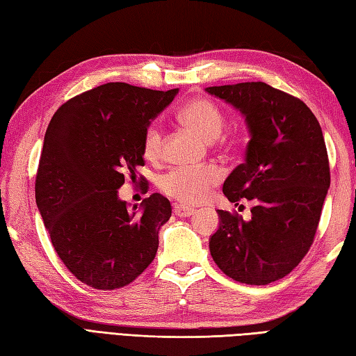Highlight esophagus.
<instances>
[{
  "instance_id": "1",
  "label": "esophagus",
  "mask_w": 356,
  "mask_h": 356,
  "mask_svg": "<svg viewBox=\"0 0 356 356\" xmlns=\"http://www.w3.org/2000/svg\"><path fill=\"white\" fill-rule=\"evenodd\" d=\"M174 214H176L177 217H190L191 214H194V208L191 207H186V205H182V203H176L172 208Z\"/></svg>"
}]
</instances>
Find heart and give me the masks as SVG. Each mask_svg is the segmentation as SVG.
Wrapping results in <instances>:
<instances>
[{
	"mask_svg": "<svg viewBox=\"0 0 356 356\" xmlns=\"http://www.w3.org/2000/svg\"><path fill=\"white\" fill-rule=\"evenodd\" d=\"M179 119L207 140L217 139L225 125L222 110L208 99L190 101L180 110ZM142 149L148 161H157L161 157L162 134L156 124H151L145 130ZM220 179L222 172L214 165L202 168H174L159 179V188L171 199L194 205L205 199L211 188L220 182Z\"/></svg>",
	"mask_w": 356,
	"mask_h": 356,
	"instance_id": "1",
	"label": "heart"
}]
</instances>
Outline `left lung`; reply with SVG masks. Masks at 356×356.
Instances as JSON below:
<instances>
[{"label": "left lung", "mask_w": 356, "mask_h": 356, "mask_svg": "<svg viewBox=\"0 0 356 356\" xmlns=\"http://www.w3.org/2000/svg\"><path fill=\"white\" fill-rule=\"evenodd\" d=\"M245 116L251 140L245 162L223 184L229 202L254 200L251 220L218 209L213 260L246 284H269L298 266L318 228L330 186L321 127L298 97L264 82L208 87Z\"/></svg>", "instance_id": "1"}]
</instances>
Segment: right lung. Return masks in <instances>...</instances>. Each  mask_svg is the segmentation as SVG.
<instances>
[{
    "label": "right lung",
    "instance_id": "1",
    "mask_svg": "<svg viewBox=\"0 0 356 356\" xmlns=\"http://www.w3.org/2000/svg\"><path fill=\"white\" fill-rule=\"evenodd\" d=\"M177 92L108 82L63 104L45 131L36 205L59 259L95 289L130 284L154 260L170 200L154 193L130 209L118 190L136 180L143 134Z\"/></svg>",
    "mask_w": 356,
    "mask_h": 356
}]
</instances>
